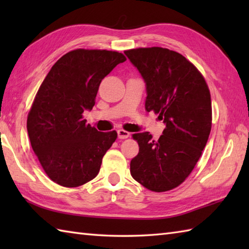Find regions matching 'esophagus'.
<instances>
[{"label":"esophagus","mask_w":249,"mask_h":249,"mask_svg":"<svg viewBox=\"0 0 249 249\" xmlns=\"http://www.w3.org/2000/svg\"><path fill=\"white\" fill-rule=\"evenodd\" d=\"M118 137L120 139H126L129 137V133L124 129H119L118 130Z\"/></svg>","instance_id":"34e87169"}]
</instances>
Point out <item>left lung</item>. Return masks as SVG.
<instances>
[{"label":"left lung","mask_w":249,"mask_h":249,"mask_svg":"<svg viewBox=\"0 0 249 249\" xmlns=\"http://www.w3.org/2000/svg\"><path fill=\"white\" fill-rule=\"evenodd\" d=\"M124 53L145 82V110L166 124L157 141L147 131L133 135L139 153L130 161V174L152 192H167L186 179L208 142L210 89L196 66L176 51L152 47Z\"/></svg>","instance_id":"obj_1"}]
</instances>
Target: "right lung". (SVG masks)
Wrapping results in <instances>:
<instances>
[{
	"mask_svg": "<svg viewBox=\"0 0 249 249\" xmlns=\"http://www.w3.org/2000/svg\"><path fill=\"white\" fill-rule=\"evenodd\" d=\"M125 61L116 51L76 49L57 60L41 83L26 128L32 149L54 183L78 187L98 174L118 134L98 131L82 113L94 107L103 79Z\"/></svg>",
	"mask_w": 249,
	"mask_h": 249,
	"instance_id": "right-lung-1",
	"label": "right lung"
}]
</instances>
